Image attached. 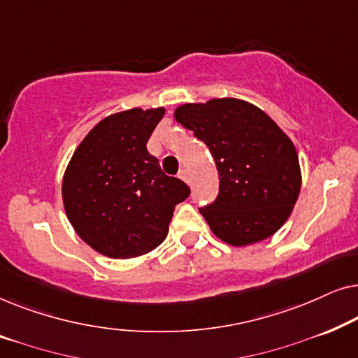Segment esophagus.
Masks as SVG:
<instances>
[{
    "mask_svg": "<svg viewBox=\"0 0 358 358\" xmlns=\"http://www.w3.org/2000/svg\"><path fill=\"white\" fill-rule=\"evenodd\" d=\"M179 178L182 179L184 182L190 184V174H189V171H187V169H180V171H179Z\"/></svg>",
    "mask_w": 358,
    "mask_h": 358,
    "instance_id": "34e87169",
    "label": "esophagus"
}]
</instances>
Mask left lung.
I'll return each mask as SVG.
<instances>
[{
	"mask_svg": "<svg viewBox=\"0 0 358 358\" xmlns=\"http://www.w3.org/2000/svg\"><path fill=\"white\" fill-rule=\"evenodd\" d=\"M174 117L208 146L217 164V199L199 208L213 234L231 246L272 236L290 217L301 187L292 140L266 112L233 97L184 104Z\"/></svg>",
	"mask_w": 358,
	"mask_h": 358,
	"instance_id": "8db88e82",
	"label": "left lung"
}]
</instances>
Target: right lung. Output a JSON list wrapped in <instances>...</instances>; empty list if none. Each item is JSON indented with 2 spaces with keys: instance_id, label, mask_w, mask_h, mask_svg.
Here are the masks:
<instances>
[{
  "instance_id": "add662e5",
  "label": "right lung",
  "mask_w": 358,
  "mask_h": 358,
  "mask_svg": "<svg viewBox=\"0 0 358 358\" xmlns=\"http://www.w3.org/2000/svg\"><path fill=\"white\" fill-rule=\"evenodd\" d=\"M164 109H129L101 120L78 146L63 176L66 217L86 244L114 259L158 248L189 185L161 171L148 153Z\"/></svg>"
}]
</instances>
